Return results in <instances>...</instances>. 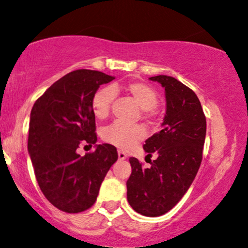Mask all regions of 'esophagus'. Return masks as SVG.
I'll return each instance as SVG.
<instances>
[{
	"label": "esophagus",
	"mask_w": 248,
	"mask_h": 248,
	"mask_svg": "<svg viewBox=\"0 0 248 248\" xmlns=\"http://www.w3.org/2000/svg\"><path fill=\"white\" fill-rule=\"evenodd\" d=\"M118 157H119V159H120V160H124V159H126V158H127V154L124 153V151L119 150Z\"/></svg>",
	"instance_id": "obj_1"
}]
</instances>
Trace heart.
<instances>
[{"label":"heart","mask_w":248,"mask_h":248,"mask_svg":"<svg viewBox=\"0 0 248 248\" xmlns=\"http://www.w3.org/2000/svg\"><path fill=\"white\" fill-rule=\"evenodd\" d=\"M120 89L132 95L141 106L143 118H154L158 104V94L153 86L143 82H129L122 86L114 85L112 89L105 86L95 91L91 99V109L95 118L104 120L108 116L114 99V92ZM144 136L145 129L141 124H126L122 122H113L101 132V139L104 141L119 149L132 148Z\"/></svg>","instance_id":"b5f03b06"}]
</instances>
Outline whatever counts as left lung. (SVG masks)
I'll return each mask as SVG.
<instances>
[{
	"label": "left lung",
	"instance_id": "left-lung-1",
	"mask_svg": "<svg viewBox=\"0 0 248 248\" xmlns=\"http://www.w3.org/2000/svg\"><path fill=\"white\" fill-rule=\"evenodd\" d=\"M165 89L166 114L162 130L143 145L157 159L144 169L129 158L132 174L127 180V200L136 213L148 217L166 214L188 190L202 162L207 121L198 95L177 78L166 75L149 78Z\"/></svg>",
	"mask_w": 248,
	"mask_h": 248
}]
</instances>
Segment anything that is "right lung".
I'll use <instances>...</instances> for the list:
<instances>
[{"label":"right lung","instance_id":"right-lung-1","mask_svg":"<svg viewBox=\"0 0 248 248\" xmlns=\"http://www.w3.org/2000/svg\"><path fill=\"white\" fill-rule=\"evenodd\" d=\"M114 77L78 69L56 80L34 103L30 118L28 150L41 192L64 213H82L97 200L106 173L118 159L114 145L96 144L80 156V144L97 142L92 95Z\"/></svg>","mask_w":248,"mask_h":248}]
</instances>
